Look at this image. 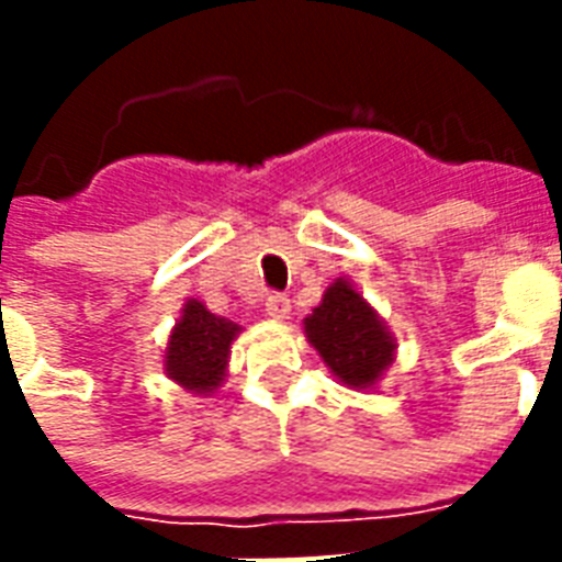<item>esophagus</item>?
I'll use <instances>...</instances> for the list:
<instances>
[{
    "instance_id": "1",
    "label": "esophagus",
    "mask_w": 562,
    "mask_h": 562,
    "mask_svg": "<svg viewBox=\"0 0 562 562\" xmlns=\"http://www.w3.org/2000/svg\"><path fill=\"white\" fill-rule=\"evenodd\" d=\"M265 312H268L271 321H289L291 300L282 297V294H271V297L265 300Z\"/></svg>"
}]
</instances>
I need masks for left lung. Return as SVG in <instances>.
<instances>
[{
  "instance_id": "obj_1",
  "label": "left lung",
  "mask_w": 562,
  "mask_h": 562,
  "mask_svg": "<svg viewBox=\"0 0 562 562\" xmlns=\"http://www.w3.org/2000/svg\"><path fill=\"white\" fill-rule=\"evenodd\" d=\"M303 335L329 373L352 391H375L396 361V335L350 277L329 282L303 321Z\"/></svg>"
}]
</instances>
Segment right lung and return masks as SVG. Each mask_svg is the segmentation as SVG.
Listing matches in <instances>:
<instances>
[{"label": "right lung", "mask_w": 562, "mask_h": 562, "mask_svg": "<svg viewBox=\"0 0 562 562\" xmlns=\"http://www.w3.org/2000/svg\"><path fill=\"white\" fill-rule=\"evenodd\" d=\"M238 335L241 326L229 317L212 315L201 300L189 297L162 350V373L194 396L218 393Z\"/></svg>", "instance_id": "obj_1"}]
</instances>
